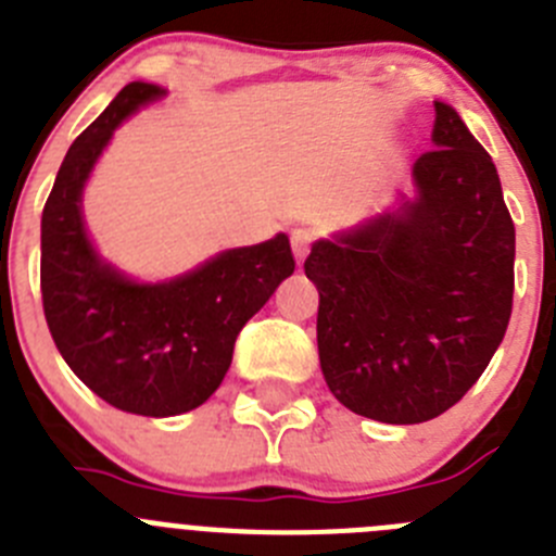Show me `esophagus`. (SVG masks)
<instances>
[{"mask_svg":"<svg viewBox=\"0 0 556 556\" xmlns=\"http://www.w3.org/2000/svg\"><path fill=\"white\" fill-rule=\"evenodd\" d=\"M317 242V233L308 228H294L292 230V250L294 255H298V262H303L306 258V253L312 250V244Z\"/></svg>","mask_w":556,"mask_h":556,"instance_id":"obj_1","label":"esophagus"}]
</instances>
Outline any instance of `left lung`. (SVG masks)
<instances>
[{
	"mask_svg": "<svg viewBox=\"0 0 556 556\" xmlns=\"http://www.w3.org/2000/svg\"><path fill=\"white\" fill-rule=\"evenodd\" d=\"M417 200L306 258L328 390L370 420L426 424L479 381L507 333L515 225L488 150L434 102Z\"/></svg>",
	"mask_w": 556,
	"mask_h": 556,
	"instance_id": "8db88e82",
	"label": "left lung"
}]
</instances>
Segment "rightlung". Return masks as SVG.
Listing matches in <instances>:
<instances>
[{"instance_id":"obj_1","label":"right lung","mask_w":556,"mask_h":556,"mask_svg":"<svg viewBox=\"0 0 556 556\" xmlns=\"http://www.w3.org/2000/svg\"><path fill=\"white\" fill-rule=\"evenodd\" d=\"M161 94L152 83L122 88L68 147L41 217V301L58 351L102 401L144 417L205 404L244 323L294 273L283 233L155 287L100 262L83 228V184L119 122Z\"/></svg>"}]
</instances>
